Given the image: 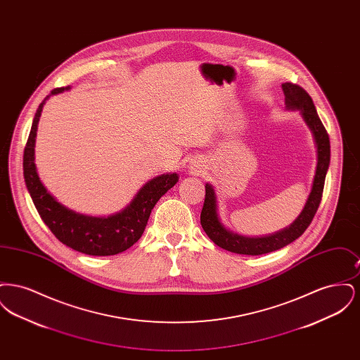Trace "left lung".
<instances>
[{
	"label": "left lung",
	"instance_id": "1",
	"mask_svg": "<svg viewBox=\"0 0 360 360\" xmlns=\"http://www.w3.org/2000/svg\"><path fill=\"white\" fill-rule=\"evenodd\" d=\"M285 105L289 110H298L308 125L317 153V166L307 204L292 223L267 236L248 238L229 231L220 220L216 191L210 184L205 185V202L201 212V225L209 239L226 251L240 255H262L283 248L298 239L308 228L321 202L326 172L330 162V144L326 128L320 120L311 97L301 87L290 82L282 84Z\"/></svg>",
	"mask_w": 360,
	"mask_h": 360
}]
</instances>
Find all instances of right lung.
<instances>
[{
    "instance_id": "obj_1",
    "label": "right lung",
    "mask_w": 360,
    "mask_h": 360,
    "mask_svg": "<svg viewBox=\"0 0 360 360\" xmlns=\"http://www.w3.org/2000/svg\"><path fill=\"white\" fill-rule=\"evenodd\" d=\"M66 90H70V86L53 89L34 113L22 159L25 185L41 220L56 239L86 255H116L132 247L141 238L155 204L178 182L179 176L176 172L155 176L140 188L134 200L121 212L108 217L82 214L58 202L39 178L34 165V141L44 103L51 96Z\"/></svg>"
}]
</instances>
